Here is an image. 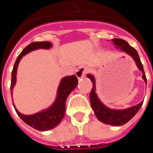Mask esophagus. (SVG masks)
Segmentation results:
<instances>
[{
    "label": "esophagus",
    "mask_w": 153,
    "mask_h": 153,
    "mask_svg": "<svg viewBox=\"0 0 153 153\" xmlns=\"http://www.w3.org/2000/svg\"><path fill=\"white\" fill-rule=\"evenodd\" d=\"M87 73V69L85 67H80L76 72V76H77L78 79H81L85 76L86 74Z\"/></svg>",
    "instance_id": "1"
}]
</instances>
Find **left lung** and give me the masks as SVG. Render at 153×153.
I'll list each match as a JSON object with an SVG mask.
<instances>
[{"instance_id":"1","label":"left lung","mask_w":153,"mask_h":153,"mask_svg":"<svg viewBox=\"0 0 153 153\" xmlns=\"http://www.w3.org/2000/svg\"><path fill=\"white\" fill-rule=\"evenodd\" d=\"M113 41L115 45H117L123 51L130 55L133 58V60H135L136 65H137L138 68L143 72V78L145 80L146 83V77L145 72H144L143 64H142L141 60H140V58L136 50L134 49L132 47H131L126 40H123V39L115 38L113 39ZM87 77L93 83V88H92L90 95V103H91V106L93 108V111H94V113L97 116V119L100 122L103 123L105 124H108V125L117 126L124 125L127 122H129V120L134 117L141 108L143 101L138 104V105H136V106H132V107H129L128 109H122V110L111 109L106 107L99 100L97 93H95L96 85L94 77L90 74H87Z\"/></svg>"}]
</instances>
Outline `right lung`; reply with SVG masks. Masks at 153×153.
<instances>
[{
  "mask_svg": "<svg viewBox=\"0 0 153 153\" xmlns=\"http://www.w3.org/2000/svg\"><path fill=\"white\" fill-rule=\"evenodd\" d=\"M52 44L51 42H32L31 44L27 46L22 51V52L19 54L16 60L14 66L11 74V83H10V93L12 94V90L16 83V75H17V70L18 67L19 62L21 60L23 56L27 54V53L36 49H49ZM78 79L75 75L65 76L62 79L58 87L57 96L54 103L50 108L41 111L40 113H35L33 115H23L16 109L13 104V107L15 109L16 113H17L20 118L24 121L25 123L33 127V129L39 131H47L56 127L58 124L61 122V120L64 117L65 110H66V101L67 98L76 86H77Z\"/></svg>",
  "mask_w": 153,
  "mask_h": 153,
  "instance_id": "add662e5",
  "label": "right lung"
}]
</instances>
